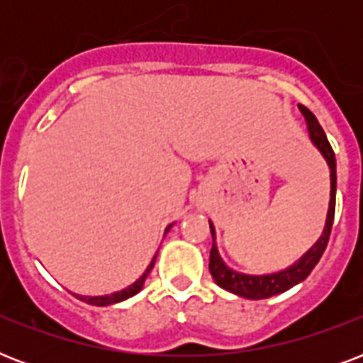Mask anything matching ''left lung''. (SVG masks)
I'll use <instances>...</instances> for the list:
<instances>
[{"label":"left lung","mask_w":363,"mask_h":363,"mask_svg":"<svg viewBox=\"0 0 363 363\" xmlns=\"http://www.w3.org/2000/svg\"><path fill=\"white\" fill-rule=\"evenodd\" d=\"M299 111L303 113L307 128H309L311 141L315 143L322 156L326 158L328 165H330V179H332V192H330V209H328L326 228L322 238L301 256L294 265H290L288 269L279 271V273H271V275H245V273H238V271L230 269L224 262H222L220 254L216 250L215 242V228L209 222L211 235H213V247H211V258H209V271L213 279L216 281L218 286H222L228 292L241 296L247 299H265L277 294H282L296 286L298 282L305 281L309 273L315 269V265L318 264V259L322 258V254L326 250L328 241H330V233H332L333 226V215H335V186H337V173H335V154L333 148L328 141L326 133L322 130V125L318 124L316 116L311 113L305 105H299Z\"/></svg>","instance_id":"8db88e82"}]
</instances>
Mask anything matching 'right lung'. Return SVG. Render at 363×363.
<instances>
[{"label": "right lung", "instance_id": "1", "mask_svg": "<svg viewBox=\"0 0 363 363\" xmlns=\"http://www.w3.org/2000/svg\"><path fill=\"white\" fill-rule=\"evenodd\" d=\"M169 228L171 226H167V230H165V232H169ZM154 262H156V256H154V259L147 267V271L143 273L141 279H137V281L133 282L131 286H128L125 290H122V292H115V294H111V296H96V298H90V296H79V294H75V296L81 299V301H86V303H90V305H98V307H105V305H113V303H118V301H124V299L131 298V296H135V294L141 290L143 284H145V279H147L148 273L152 271Z\"/></svg>", "mask_w": 363, "mask_h": 363}]
</instances>
